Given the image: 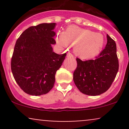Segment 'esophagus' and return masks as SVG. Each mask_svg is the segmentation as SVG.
Masks as SVG:
<instances>
[{
  "label": "esophagus",
  "mask_w": 129,
  "mask_h": 129,
  "mask_svg": "<svg viewBox=\"0 0 129 129\" xmlns=\"http://www.w3.org/2000/svg\"><path fill=\"white\" fill-rule=\"evenodd\" d=\"M67 57H73V55L72 54H71V53H67Z\"/></svg>",
  "instance_id": "34e87169"
}]
</instances>
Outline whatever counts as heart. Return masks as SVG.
<instances>
[{
    "label": "heart",
    "mask_w": 129,
    "mask_h": 129,
    "mask_svg": "<svg viewBox=\"0 0 129 129\" xmlns=\"http://www.w3.org/2000/svg\"><path fill=\"white\" fill-rule=\"evenodd\" d=\"M56 40L63 48L68 47L69 44L74 45V53L82 59H90L98 55L104 45L102 34L76 25L68 26L63 33H57Z\"/></svg>",
    "instance_id": "heart-1"
}]
</instances>
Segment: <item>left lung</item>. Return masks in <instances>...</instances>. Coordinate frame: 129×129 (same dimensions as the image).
Instances as JSON below:
<instances>
[{
  "label": "left lung",
  "mask_w": 129,
  "mask_h": 129,
  "mask_svg": "<svg viewBox=\"0 0 129 129\" xmlns=\"http://www.w3.org/2000/svg\"><path fill=\"white\" fill-rule=\"evenodd\" d=\"M106 47L95 59L82 61L76 58L73 81L81 93L97 96L106 92L115 79L119 69L115 41L107 35Z\"/></svg>",
  "instance_id": "1"
}]
</instances>
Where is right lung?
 <instances>
[{"label": "right lung", "mask_w": 129, "mask_h": 129, "mask_svg": "<svg viewBox=\"0 0 129 129\" xmlns=\"http://www.w3.org/2000/svg\"><path fill=\"white\" fill-rule=\"evenodd\" d=\"M55 26L56 23H44L30 26L16 42L11 71L19 86L30 95H42L52 89L56 72L66 58V53L53 51Z\"/></svg>", "instance_id": "1"}]
</instances>
